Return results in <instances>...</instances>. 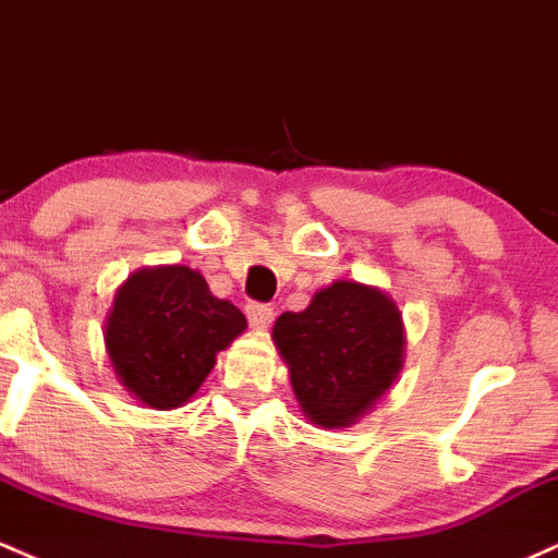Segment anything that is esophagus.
<instances>
[{
    "label": "esophagus",
    "mask_w": 558,
    "mask_h": 558,
    "mask_svg": "<svg viewBox=\"0 0 558 558\" xmlns=\"http://www.w3.org/2000/svg\"><path fill=\"white\" fill-rule=\"evenodd\" d=\"M246 317H248V323H252V328L265 330V328H270L275 312L270 304H257V301H252V304H246Z\"/></svg>",
    "instance_id": "esophagus-1"
}]
</instances>
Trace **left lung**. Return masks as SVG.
Returning <instances> with one entry per match:
<instances>
[{"label": "left lung", "mask_w": 558, "mask_h": 558, "mask_svg": "<svg viewBox=\"0 0 558 558\" xmlns=\"http://www.w3.org/2000/svg\"><path fill=\"white\" fill-rule=\"evenodd\" d=\"M272 343L312 425H356L399 380L407 330L399 304L377 286L336 280L304 312H283Z\"/></svg>", "instance_id": "left-lung-1"}]
</instances>
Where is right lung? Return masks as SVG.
<instances>
[{
  "label": "right lung",
  "mask_w": 558,
  "mask_h": 558,
  "mask_svg": "<svg viewBox=\"0 0 558 558\" xmlns=\"http://www.w3.org/2000/svg\"><path fill=\"white\" fill-rule=\"evenodd\" d=\"M246 330L239 306L217 299L185 265L141 267L114 291L105 345L118 380L149 409L183 407L217 354Z\"/></svg>",
  "instance_id": "add662e5"
}]
</instances>
